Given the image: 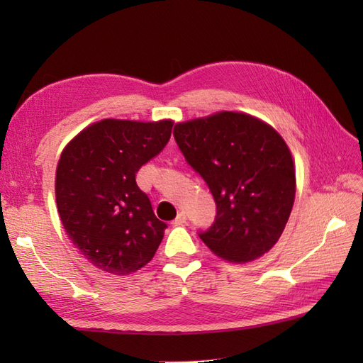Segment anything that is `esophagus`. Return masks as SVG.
<instances>
[{
    "mask_svg": "<svg viewBox=\"0 0 363 363\" xmlns=\"http://www.w3.org/2000/svg\"><path fill=\"white\" fill-rule=\"evenodd\" d=\"M186 223H187V217H186V213L181 212V213H177V217L174 218L173 225H174V226H182V225H186Z\"/></svg>",
    "mask_w": 363,
    "mask_h": 363,
    "instance_id": "esophagus-1",
    "label": "esophagus"
}]
</instances>
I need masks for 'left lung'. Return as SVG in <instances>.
<instances>
[{"label": "left lung", "mask_w": 363, "mask_h": 363, "mask_svg": "<svg viewBox=\"0 0 363 363\" xmlns=\"http://www.w3.org/2000/svg\"><path fill=\"white\" fill-rule=\"evenodd\" d=\"M189 164L217 203V218L199 234L215 256L246 264L279 240L296 194L289 145L277 130L245 112L221 111L174 125Z\"/></svg>", "instance_id": "obj_1"}]
</instances>
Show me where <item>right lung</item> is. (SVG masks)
<instances>
[{"label":"right lung","instance_id":"right-lung-1","mask_svg":"<svg viewBox=\"0 0 363 363\" xmlns=\"http://www.w3.org/2000/svg\"><path fill=\"white\" fill-rule=\"evenodd\" d=\"M173 120L104 118L76 134L56 168L59 218L91 265L128 276L154 257L167 225L138 189L135 173L162 151Z\"/></svg>","mask_w":363,"mask_h":363}]
</instances>
